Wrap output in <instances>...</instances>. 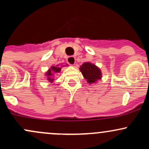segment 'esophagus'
Instances as JSON below:
<instances>
[{
    "label": "esophagus",
    "mask_w": 149,
    "mask_h": 149,
    "mask_svg": "<svg viewBox=\"0 0 149 149\" xmlns=\"http://www.w3.org/2000/svg\"><path fill=\"white\" fill-rule=\"evenodd\" d=\"M67 61L70 65L73 66L76 63V59H75V57L73 56H70V57L67 58Z\"/></svg>",
    "instance_id": "esophagus-1"
}]
</instances>
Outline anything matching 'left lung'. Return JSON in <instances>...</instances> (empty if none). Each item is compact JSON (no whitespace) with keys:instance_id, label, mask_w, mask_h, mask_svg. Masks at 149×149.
<instances>
[{"instance_id":"1","label":"left lung","mask_w":149,"mask_h":149,"mask_svg":"<svg viewBox=\"0 0 149 149\" xmlns=\"http://www.w3.org/2000/svg\"><path fill=\"white\" fill-rule=\"evenodd\" d=\"M80 71L84 76L85 79L89 84L95 83L102 78V73L100 69L95 64L90 62H85L80 66Z\"/></svg>"}]
</instances>
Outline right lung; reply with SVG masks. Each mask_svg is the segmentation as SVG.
I'll return each mask as SVG.
<instances>
[{
	"label": "right lung",
	"instance_id": "right-lung-1",
	"mask_svg": "<svg viewBox=\"0 0 149 149\" xmlns=\"http://www.w3.org/2000/svg\"><path fill=\"white\" fill-rule=\"evenodd\" d=\"M60 71H61V68L59 67L58 66H51L50 69H49L45 73L46 76H47V80H48L50 83H52V82H53V80H54V78H52V76H54V73H59L60 72Z\"/></svg>",
	"mask_w": 149,
	"mask_h": 149
}]
</instances>
